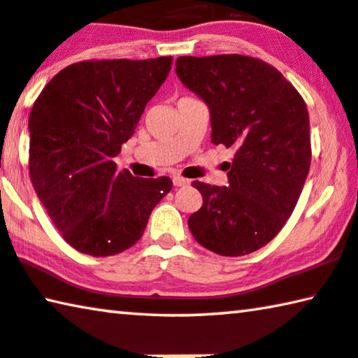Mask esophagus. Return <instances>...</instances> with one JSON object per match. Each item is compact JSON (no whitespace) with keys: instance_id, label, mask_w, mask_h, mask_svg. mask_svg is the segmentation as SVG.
Segmentation results:
<instances>
[{"instance_id":"1","label":"esophagus","mask_w":358,"mask_h":358,"mask_svg":"<svg viewBox=\"0 0 358 358\" xmlns=\"http://www.w3.org/2000/svg\"><path fill=\"white\" fill-rule=\"evenodd\" d=\"M173 184L176 187H184V185H189L190 180L182 178V176H173Z\"/></svg>"}]
</instances>
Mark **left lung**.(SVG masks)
<instances>
[{"instance_id": "left-lung-1", "label": "left lung", "mask_w": 358, "mask_h": 358, "mask_svg": "<svg viewBox=\"0 0 358 358\" xmlns=\"http://www.w3.org/2000/svg\"><path fill=\"white\" fill-rule=\"evenodd\" d=\"M176 73L210 107L213 144L235 148L229 187L192 182L203 206L190 232L216 255H250L283 229L309 174L304 99L271 64L240 54L178 57Z\"/></svg>"}]
</instances>
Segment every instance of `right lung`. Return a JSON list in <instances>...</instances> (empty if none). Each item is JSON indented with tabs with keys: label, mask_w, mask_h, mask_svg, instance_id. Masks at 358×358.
I'll list each match as a JSON object with an SVG mask.
<instances>
[{
	"label": "right lung",
	"mask_w": 358,
	"mask_h": 358,
	"mask_svg": "<svg viewBox=\"0 0 358 358\" xmlns=\"http://www.w3.org/2000/svg\"><path fill=\"white\" fill-rule=\"evenodd\" d=\"M171 57L83 60L60 70L29 117L30 179L62 238L90 256L137 243L173 180L134 178L113 158L171 70Z\"/></svg>",
	"instance_id": "add662e5"
}]
</instances>
